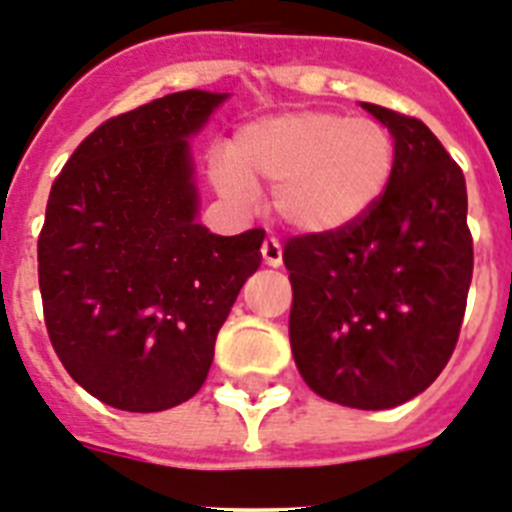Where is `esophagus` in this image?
<instances>
[{"label": "esophagus", "instance_id": "esophagus-1", "mask_svg": "<svg viewBox=\"0 0 512 512\" xmlns=\"http://www.w3.org/2000/svg\"><path fill=\"white\" fill-rule=\"evenodd\" d=\"M260 252H263V263L270 265V268H278L283 263V249L276 239H265Z\"/></svg>", "mask_w": 512, "mask_h": 512}]
</instances>
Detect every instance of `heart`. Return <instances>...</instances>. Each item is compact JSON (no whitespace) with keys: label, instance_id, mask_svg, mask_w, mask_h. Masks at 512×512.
Masks as SVG:
<instances>
[{"label":"heart","instance_id":"obj_1","mask_svg":"<svg viewBox=\"0 0 512 512\" xmlns=\"http://www.w3.org/2000/svg\"><path fill=\"white\" fill-rule=\"evenodd\" d=\"M395 143L375 119L302 109L239 127L229 150L210 158L223 197L249 205L257 187L273 190V208L291 229L328 234L351 226L385 195Z\"/></svg>","mask_w":512,"mask_h":512}]
</instances>
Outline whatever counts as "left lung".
<instances>
[{
    "label": "left lung",
    "mask_w": 512,
    "mask_h": 512,
    "mask_svg": "<svg viewBox=\"0 0 512 512\" xmlns=\"http://www.w3.org/2000/svg\"><path fill=\"white\" fill-rule=\"evenodd\" d=\"M395 140L385 195L346 229L294 236L291 354L309 388L351 409H393L437 380L474 273L461 166L422 119L362 103Z\"/></svg>",
    "instance_id": "8db88e82"
}]
</instances>
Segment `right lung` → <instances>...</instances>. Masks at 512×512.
I'll list each match as a JSON object with an SVG mask.
<instances>
[{
  "label": "right lung",
  "mask_w": 512,
  "mask_h": 512,
  "mask_svg": "<svg viewBox=\"0 0 512 512\" xmlns=\"http://www.w3.org/2000/svg\"><path fill=\"white\" fill-rule=\"evenodd\" d=\"M223 98L182 90L106 119L51 184L38 236L46 330L72 380L114 409L190 401L263 260V229L197 223L187 140Z\"/></svg>",
  "instance_id": "obj_1"
}]
</instances>
